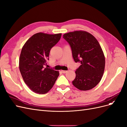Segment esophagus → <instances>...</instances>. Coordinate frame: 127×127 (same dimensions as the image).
<instances>
[{"label":"esophagus","instance_id":"34e87169","mask_svg":"<svg viewBox=\"0 0 127 127\" xmlns=\"http://www.w3.org/2000/svg\"><path fill=\"white\" fill-rule=\"evenodd\" d=\"M61 72H62V73H66L67 72V71L62 70V71H61Z\"/></svg>","mask_w":127,"mask_h":127}]
</instances>
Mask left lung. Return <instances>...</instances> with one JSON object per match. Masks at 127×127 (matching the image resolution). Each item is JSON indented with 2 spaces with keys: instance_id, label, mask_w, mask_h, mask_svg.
Listing matches in <instances>:
<instances>
[{
  "instance_id": "left-lung-1",
  "label": "left lung",
  "mask_w": 127,
  "mask_h": 127,
  "mask_svg": "<svg viewBox=\"0 0 127 127\" xmlns=\"http://www.w3.org/2000/svg\"><path fill=\"white\" fill-rule=\"evenodd\" d=\"M63 37L71 47L75 62L81 63L73 85L82 91L95 88L101 81L105 67L104 55L99 42L85 31L69 32Z\"/></svg>"
}]
</instances>
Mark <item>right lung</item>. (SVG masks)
<instances>
[{
  "label": "right lung",
  "mask_w": 127,
  "mask_h": 127,
  "mask_svg": "<svg viewBox=\"0 0 127 127\" xmlns=\"http://www.w3.org/2000/svg\"><path fill=\"white\" fill-rule=\"evenodd\" d=\"M62 34L38 32L24 44L20 55L19 66L23 79L32 91L43 95L52 88L59 72L45 68L51 48L58 43Z\"/></svg>",
  "instance_id": "1"
}]
</instances>
